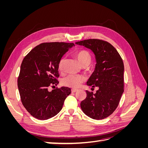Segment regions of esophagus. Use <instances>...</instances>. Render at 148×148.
<instances>
[{"instance_id":"1","label":"esophagus","mask_w":148,"mask_h":148,"mask_svg":"<svg viewBox=\"0 0 148 148\" xmlns=\"http://www.w3.org/2000/svg\"><path fill=\"white\" fill-rule=\"evenodd\" d=\"M71 92H75L78 91V89H71Z\"/></svg>"}]
</instances>
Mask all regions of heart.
Segmentation results:
<instances>
[{
    "label": "heart",
    "instance_id": "obj_1",
    "mask_svg": "<svg viewBox=\"0 0 148 148\" xmlns=\"http://www.w3.org/2000/svg\"><path fill=\"white\" fill-rule=\"evenodd\" d=\"M75 56L78 59L80 65L83 66H87L91 62V55L90 52L86 49H79L75 52ZM65 58L62 57L58 63V70L61 71L63 70V65ZM85 81V78L82 75H69L64 77L61 80V83L64 86L76 88Z\"/></svg>",
    "mask_w": 148,
    "mask_h": 148
}]
</instances>
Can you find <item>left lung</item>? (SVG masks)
Masks as SVG:
<instances>
[{"label": "left lung", "instance_id": "obj_1", "mask_svg": "<svg viewBox=\"0 0 148 148\" xmlns=\"http://www.w3.org/2000/svg\"><path fill=\"white\" fill-rule=\"evenodd\" d=\"M76 44L90 49L95 53L97 64L87 85L99 88L95 94L86 91V97L80 106L88 117L104 119L117 109L124 91L123 60L116 49L104 40L89 39Z\"/></svg>", "mask_w": 148, "mask_h": 148}]
</instances>
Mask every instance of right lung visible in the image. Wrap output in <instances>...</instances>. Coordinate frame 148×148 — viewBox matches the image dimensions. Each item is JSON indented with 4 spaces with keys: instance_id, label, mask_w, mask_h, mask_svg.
Here are the masks:
<instances>
[{
    "instance_id": "right-lung-1",
    "label": "right lung",
    "mask_w": 148,
    "mask_h": 148,
    "mask_svg": "<svg viewBox=\"0 0 148 148\" xmlns=\"http://www.w3.org/2000/svg\"><path fill=\"white\" fill-rule=\"evenodd\" d=\"M73 43L43 42L33 48L22 61L18 88L21 101L33 117L47 120L62 109L66 97L71 93L67 87L48 91L59 83L58 63Z\"/></svg>"
}]
</instances>
